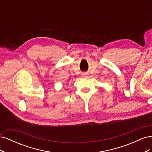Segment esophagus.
Returning a JSON list of instances; mask_svg holds the SVG:
<instances>
[{
    "mask_svg": "<svg viewBox=\"0 0 152 152\" xmlns=\"http://www.w3.org/2000/svg\"><path fill=\"white\" fill-rule=\"evenodd\" d=\"M87 76H88V74H87V73L84 72V73H82V77H87Z\"/></svg>",
    "mask_w": 152,
    "mask_h": 152,
    "instance_id": "obj_1",
    "label": "esophagus"
}]
</instances>
